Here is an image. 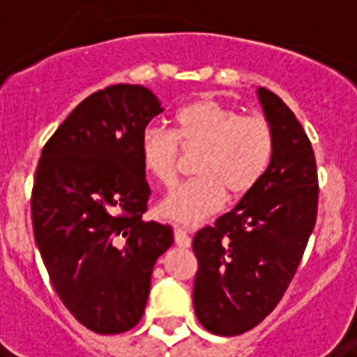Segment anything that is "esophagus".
<instances>
[{"label":"esophagus","instance_id":"esophagus-1","mask_svg":"<svg viewBox=\"0 0 357 357\" xmlns=\"http://www.w3.org/2000/svg\"><path fill=\"white\" fill-rule=\"evenodd\" d=\"M174 239H176V245H178V247H191V237H189L183 229H179V227L178 229H174Z\"/></svg>","mask_w":357,"mask_h":357}]
</instances>
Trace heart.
<instances>
[{"instance_id":"b5f03b06","label":"heart","mask_w":357,"mask_h":357,"mask_svg":"<svg viewBox=\"0 0 357 357\" xmlns=\"http://www.w3.org/2000/svg\"><path fill=\"white\" fill-rule=\"evenodd\" d=\"M179 148L185 155L199 153L197 179L176 189L158 212L176 224L199 225L224 208L227 197L241 201L260 185L273 160L275 133L260 114L199 99L176 112L172 132L147 128L141 133V166L162 189L178 183Z\"/></svg>"}]
</instances>
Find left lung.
I'll use <instances>...</instances> for the list:
<instances>
[{
  "label": "left lung",
  "mask_w": 357,
  "mask_h": 357,
  "mask_svg": "<svg viewBox=\"0 0 357 357\" xmlns=\"http://www.w3.org/2000/svg\"><path fill=\"white\" fill-rule=\"evenodd\" d=\"M258 99L275 133V153L260 185L214 225L197 231L195 314L220 337L243 335L283 298L317 218V166L294 112L269 89Z\"/></svg>",
  "instance_id": "1"
}]
</instances>
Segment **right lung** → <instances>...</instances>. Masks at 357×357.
<instances>
[{
  "label": "right lung",
  "instance_id": "add662e5",
  "mask_svg": "<svg viewBox=\"0 0 357 357\" xmlns=\"http://www.w3.org/2000/svg\"><path fill=\"white\" fill-rule=\"evenodd\" d=\"M162 112L153 91L116 84L95 91L43 145L32 225L53 289L99 335L135 327L145 312L170 225L143 222L151 189L139 158L147 124Z\"/></svg>",
  "mask_w": 357,
  "mask_h": 357
}]
</instances>
